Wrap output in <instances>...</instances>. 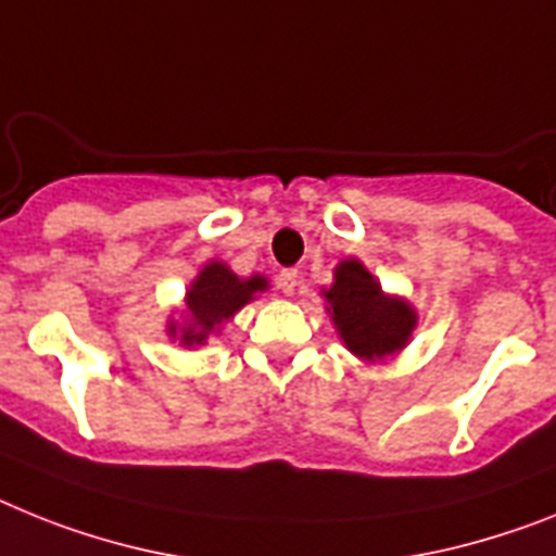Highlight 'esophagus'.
Instances as JSON below:
<instances>
[{
  "label": "esophagus",
  "instance_id": "1",
  "mask_svg": "<svg viewBox=\"0 0 556 556\" xmlns=\"http://www.w3.org/2000/svg\"><path fill=\"white\" fill-rule=\"evenodd\" d=\"M277 286H279V291L286 293V296H293V293H296V288H300V274H296V270H282L277 279Z\"/></svg>",
  "mask_w": 556,
  "mask_h": 556
}]
</instances>
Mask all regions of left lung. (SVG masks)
I'll return each instance as SVG.
<instances>
[{"label":"left lung","mask_w":556,"mask_h":556,"mask_svg":"<svg viewBox=\"0 0 556 556\" xmlns=\"http://www.w3.org/2000/svg\"><path fill=\"white\" fill-rule=\"evenodd\" d=\"M321 296L342 344L367 365L399 356L418 328V311L409 300L387 293L356 256L336 265L333 282L321 288Z\"/></svg>","instance_id":"1"}]
</instances>
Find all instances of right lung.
Returning a JSON list of instances; mask_svg holds the SVG:
<instances>
[{
  "label": "right lung",
  "mask_w": 556,
  "mask_h": 556,
  "mask_svg": "<svg viewBox=\"0 0 556 556\" xmlns=\"http://www.w3.org/2000/svg\"><path fill=\"white\" fill-rule=\"evenodd\" d=\"M263 291H268L263 274L240 277L223 260H208L186 288L184 305L166 319V336L180 348H200Z\"/></svg>",
  "instance_id": "obj_1"
}]
</instances>
